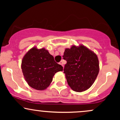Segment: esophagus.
I'll use <instances>...</instances> for the list:
<instances>
[{
  "label": "esophagus",
  "instance_id": "obj_1",
  "mask_svg": "<svg viewBox=\"0 0 120 120\" xmlns=\"http://www.w3.org/2000/svg\"><path fill=\"white\" fill-rule=\"evenodd\" d=\"M59 64L63 66V67H64V64H63V62L62 61H61L60 62V63H59Z\"/></svg>",
  "mask_w": 120,
  "mask_h": 120
}]
</instances>
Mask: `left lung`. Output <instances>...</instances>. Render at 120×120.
<instances>
[{
	"label": "left lung",
	"instance_id": "left-lung-1",
	"mask_svg": "<svg viewBox=\"0 0 120 120\" xmlns=\"http://www.w3.org/2000/svg\"><path fill=\"white\" fill-rule=\"evenodd\" d=\"M63 59L67 61L64 73L71 89L76 92L89 89L99 71L98 58L95 53L82 45L73 46L65 49Z\"/></svg>",
	"mask_w": 120,
	"mask_h": 120
}]
</instances>
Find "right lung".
Wrapping results in <instances>:
<instances>
[{"label":"right lung","mask_w":120,"mask_h":120,"mask_svg":"<svg viewBox=\"0 0 120 120\" xmlns=\"http://www.w3.org/2000/svg\"><path fill=\"white\" fill-rule=\"evenodd\" d=\"M21 69L28 85L35 90H43L50 85L56 72L63 71V67L55 62L46 49L34 47L24 56Z\"/></svg>","instance_id":"right-lung-1"}]
</instances>
